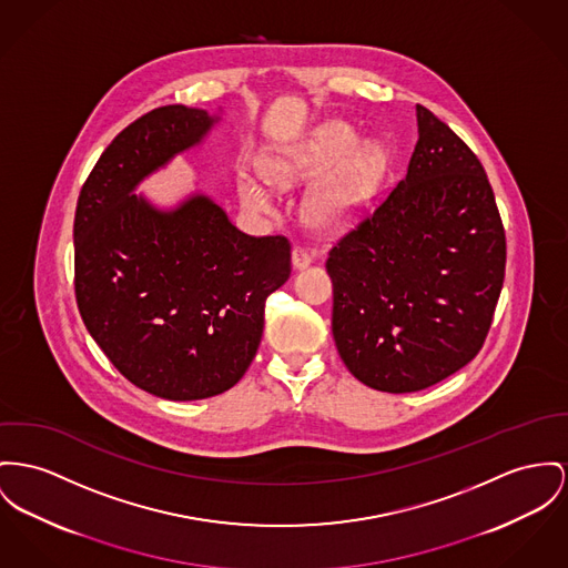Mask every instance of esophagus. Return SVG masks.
<instances>
[{"label": "esophagus", "instance_id": "esophagus-1", "mask_svg": "<svg viewBox=\"0 0 568 568\" xmlns=\"http://www.w3.org/2000/svg\"><path fill=\"white\" fill-rule=\"evenodd\" d=\"M310 263H312V256H310L307 250H303V247L293 250V266L295 268H305Z\"/></svg>", "mask_w": 568, "mask_h": 568}]
</instances>
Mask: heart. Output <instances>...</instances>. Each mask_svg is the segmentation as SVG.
I'll return each mask as SVG.
<instances>
[{
	"label": "heart",
	"mask_w": 568,
	"mask_h": 568,
	"mask_svg": "<svg viewBox=\"0 0 568 568\" xmlns=\"http://www.w3.org/2000/svg\"><path fill=\"white\" fill-rule=\"evenodd\" d=\"M385 165L387 152L381 142H357V133L346 122L332 120L284 151L268 154L263 172L284 187L316 181L303 197V215L318 230L342 232L355 226L371 209ZM266 179L250 170L236 174L239 197L250 211H273L275 193Z\"/></svg>",
	"instance_id": "1"
}]
</instances>
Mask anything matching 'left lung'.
<instances>
[{
	"label": "left lung",
	"mask_w": 568,
	"mask_h": 568,
	"mask_svg": "<svg viewBox=\"0 0 568 568\" xmlns=\"http://www.w3.org/2000/svg\"><path fill=\"white\" fill-rule=\"evenodd\" d=\"M407 176L329 252L332 332L364 385L407 394L483 348L504 284L506 236L478 156L416 105Z\"/></svg>",
	"instance_id": "8db88e82"
}]
</instances>
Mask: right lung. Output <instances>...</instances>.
I'll use <instances>...</instances> for the list:
<instances>
[{
    "instance_id": "1",
    "label": "right lung",
    "mask_w": 568,
    "mask_h": 568,
    "mask_svg": "<svg viewBox=\"0 0 568 568\" xmlns=\"http://www.w3.org/2000/svg\"><path fill=\"white\" fill-rule=\"evenodd\" d=\"M222 114L165 105L101 154L77 200L75 295L85 329L140 389L200 400L250 368L266 297L291 275L284 236H250L206 193L161 209L138 187L204 142Z\"/></svg>"
}]
</instances>
